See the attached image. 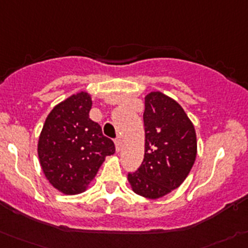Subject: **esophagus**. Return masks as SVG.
<instances>
[{
	"instance_id": "obj_1",
	"label": "esophagus",
	"mask_w": 248,
	"mask_h": 248,
	"mask_svg": "<svg viewBox=\"0 0 248 248\" xmlns=\"http://www.w3.org/2000/svg\"><path fill=\"white\" fill-rule=\"evenodd\" d=\"M122 145H124V143H122V140H120V138L115 140V147H116L117 152H120V150L122 149Z\"/></svg>"
}]
</instances>
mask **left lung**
Here are the masks:
<instances>
[{
    "label": "left lung",
    "mask_w": 248,
    "mask_h": 248,
    "mask_svg": "<svg viewBox=\"0 0 248 248\" xmlns=\"http://www.w3.org/2000/svg\"><path fill=\"white\" fill-rule=\"evenodd\" d=\"M144 104V159L128 181L137 194L156 200L185 181L196 160L197 140L191 120L173 99L153 92Z\"/></svg>",
    "instance_id": "8db88e82"
}]
</instances>
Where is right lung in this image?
Returning a JSON list of instances; mask_svg holds the SVG:
<instances>
[{"mask_svg":"<svg viewBox=\"0 0 248 248\" xmlns=\"http://www.w3.org/2000/svg\"><path fill=\"white\" fill-rule=\"evenodd\" d=\"M92 98L80 92L55 106L39 137L38 154L46 179L64 194L85 191L115 144L89 119Z\"/></svg>","mask_w":248,"mask_h":248,"instance_id":"obj_1","label":"right lung"}]
</instances>
